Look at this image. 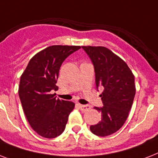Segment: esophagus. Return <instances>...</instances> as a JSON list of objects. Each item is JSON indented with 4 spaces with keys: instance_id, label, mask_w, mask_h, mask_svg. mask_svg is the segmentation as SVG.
Segmentation results:
<instances>
[{
    "instance_id": "34e87169",
    "label": "esophagus",
    "mask_w": 158,
    "mask_h": 158,
    "mask_svg": "<svg viewBox=\"0 0 158 158\" xmlns=\"http://www.w3.org/2000/svg\"><path fill=\"white\" fill-rule=\"evenodd\" d=\"M79 107L83 112H86V111H88V110L91 109V106L89 105H81V104H79Z\"/></svg>"
}]
</instances>
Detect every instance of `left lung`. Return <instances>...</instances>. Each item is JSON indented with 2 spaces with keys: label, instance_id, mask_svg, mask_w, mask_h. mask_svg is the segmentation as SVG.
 <instances>
[{
  "label": "left lung",
  "instance_id": "1",
  "mask_svg": "<svg viewBox=\"0 0 158 158\" xmlns=\"http://www.w3.org/2000/svg\"><path fill=\"white\" fill-rule=\"evenodd\" d=\"M94 65L97 88L102 87V107H94L102 120L91 125L94 135L105 137L122 127L135 98V75L125 60L105 47L82 46Z\"/></svg>",
  "mask_w": 158,
  "mask_h": 158
}]
</instances>
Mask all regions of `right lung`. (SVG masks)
<instances>
[{
	"label": "right lung",
	"instance_id": "add662e5",
	"mask_svg": "<svg viewBox=\"0 0 158 158\" xmlns=\"http://www.w3.org/2000/svg\"><path fill=\"white\" fill-rule=\"evenodd\" d=\"M80 46L54 45L34 55L20 77L19 96L29 125L42 137L53 139L65 129L74 103L56 99L60 65Z\"/></svg>",
	"mask_w": 158,
	"mask_h": 158
}]
</instances>
